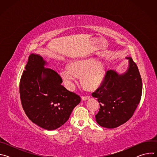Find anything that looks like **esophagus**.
<instances>
[{"label": "esophagus", "instance_id": "esophagus-1", "mask_svg": "<svg viewBox=\"0 0 157 157\" xmlns=\"http://www.w3.org/2000/svg\"><path fill=\"white\" fill-rule=\"evenodd\" d=\"M89 98H90V97H89V96H82V97L81 98V99H82V100L83 101H86V100H88Z\"/></svg>", "mask_w": 157, "mask_h": 157}]
</instances>
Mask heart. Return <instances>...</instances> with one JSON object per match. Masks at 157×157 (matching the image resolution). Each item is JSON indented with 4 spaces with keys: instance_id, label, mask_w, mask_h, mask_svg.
Here are the masks:
<instances>
[{
    "instance_id": "obj_1",
    "label": "heart",
    "mask_w": 157,
    "mask_h": 157,
    "mask_svg": "<svg viewBox=\"0 0 157 157\" xmlns=\"http://www.w3.org/2000/svg\"><path fill=\"white\" fill-rule=\"evenodd\" d=\"M68 69L60 71V78L65 86L71 89L76 78H81L82 87L87 91H93L102 83L105 76V67L93 59H79L70 62Z\"/></svg>"
}]
</instances>
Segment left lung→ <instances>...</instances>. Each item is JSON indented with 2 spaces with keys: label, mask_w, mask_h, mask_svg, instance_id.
<instances>
[{
  "label": "left lung",
  "mask_w": 157,
  "mask_h": 157,
  "mask_svg": "<svg viewBox=\"0 0 157 157\" xmlns=\"http://www.w3.org/2000/svg\"><path fill=\"white\" fill-rule=\"evenodd\" d=\"M127 70L119 74L114 70L106 72L104 81L92 93L98 99L100 109L96 121L101 127L114 128L126 122L139 105L142 82L137 64L131 57Z\"/></svg>",
  "instance_id": "obj_1"
}]
</instances>
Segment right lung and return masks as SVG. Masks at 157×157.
I'll use <instances>...</instances> for the list:
<instances>
[{"label": "right lung", "mask_w": 157, "mask_h": 157, "mask_svg": "<svg viewBox=\"0 0 157 157\" xmlns=\"http://www.w3.org/2000/svg\"><path fill=\"white\" fill-rule=\"evenodd\" d=\"M40 55L29 58L20 82L22 107L29 119L39 127L55 130L68 120L81 98L61 85L60 76Z\"/></svg>", "instance_id": "obj_1"}]
</instances>
